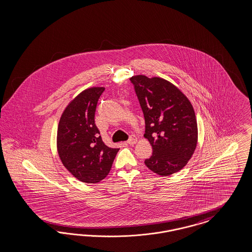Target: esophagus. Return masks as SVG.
Segmentation results:
<instances>
[{"label":"esophagus","mask_w":252,"mask_h":252,"mask_svg":"<svg viewBox=\"0 0 252 252\" xmlns=\"http://www.w3.org/2000/svg\"><path fill=\"white\" fill-rule=\"evenodd\" d=\"M137 137L136 136H134V135H132V136H130L129 138H128V140H127V143L129 144V145H134V144H136V142H137Z\"/></svg>","instance_id":"esophagus-1"}]
</instances>
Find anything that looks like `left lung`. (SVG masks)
<instances>
[{
	"mask_svg": "<svg viewBox=\"0 0 252 252\" xmlns=\"http://www.w3.org/2000/svg\"><path fill=\"white\" fill-rule=\"evenodd\" d=\"M145 119L144 137L153 147L147 167L168 176L180 171L194 153L198 126L190 101L176 86L160 77L130 78Z\"/></svg>",
	"mask_w": 252,
	"mask_h": 252,
	"instance_id": "left-lung-1",
	"label": "left lung"
}]
</instances>
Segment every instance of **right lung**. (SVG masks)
Returning <instances> with one entry per match:
<instances>
[{
  "label": "right lung",
  "mask_w": 252,
  "mask_h": 252,
  "mask_svg": "<svg viewBox=\"0 0 252 252\" xmlns=\"http://www.w3.org/2000/svg\"><path fill=\"white\" fill-rule=\"evenodd\" d=\"M104 88L81 92L63 113L57 130V149L63 164L85 183H98L109 174L119 149L102 141L95 112Z\"/></svg>",
  "instance_id": "add662e5"
}]
</instances>
